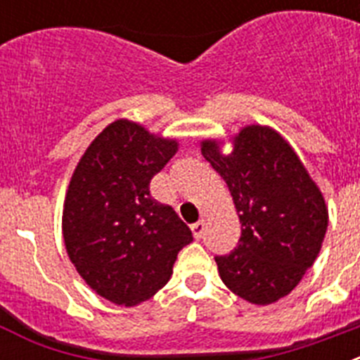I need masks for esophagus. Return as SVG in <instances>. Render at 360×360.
Returning <instances> with one entry per match:
<instances>
[{
    "label": "esophagus",
    "instance_id": "1",
    "mask_svg": "<svg viewBox=\"0 0 360 360\" xmlns=\"http://www.w3.org/2000/svg\"><path fill=\"white\" fill-rule=\"evenodd\" d=\"M191 231H193V234H195L196 240H200V238L203 236V231H205V219H200V221H196V224L191 225Z\"/></svg>",
    "mask_w": 360,
    "mask_h": 360
}]
</instances>
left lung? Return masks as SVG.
Segmentation results:
<instances>
[{
    "mask_svg": "<svg viewBox=\"0 0 360 360\" xmlns=\"http://www.w3.org/2000/svg\"><path fill=\"white\" fill-rule=\"evenodd\" d=\"M232 151L203 141L202 155L224 178L241 224L238 247L216 256L221 281L252 304L290 294L314 265L328 209L292 146L269 126H247Z\"/></svg>",
    "mask_w": 360,
    "mask_h": 360,
    "instance_id": "8db88e82",
    "label": "left lung"
}]
</instances>
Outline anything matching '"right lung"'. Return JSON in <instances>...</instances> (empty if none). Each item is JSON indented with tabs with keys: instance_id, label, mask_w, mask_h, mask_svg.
<instances>
[{
	"instance_id": "add662e5",
	"label": "right lung",
	"mask_w": 360,
	"mask_h": 360,
	"mask_svg": "<svg viewBox=\"0 0 360 360\" xmlns=\"http://www.w3.org/2000/svg\"><path fill=\"white\" fill-rule=\"evenodd\" d=\"M178 142L119 119L95 136L70 180L63 209L66 252L90 288L115 304L153 297L173 274L193 232L149 182Z\"/></svg>"
}]
</instances>
